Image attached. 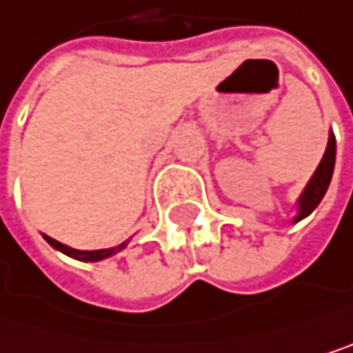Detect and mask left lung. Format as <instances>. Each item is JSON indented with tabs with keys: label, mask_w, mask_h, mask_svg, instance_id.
Listing matches in <instances>:
<instances>
[{
	"label": "left lung",
	"mask_w": 353,
	"mask_h": 353,
	"mask_svg": "<svg viewBox=\"0 0 353 353\" xmlns=\"http://www.w3.org/2000/svg\"><path fill=\"white\" fill-rule=\"evenodd\" d=\"M334 155H337V141H334V134L328 132V145L326 151L322 155V160L316 168V172L312 174V179L307 181L305 189L301 191V196L296 200V214L292 216V223H299L301 219L310 216L316 206L322 202L324 193L330 185L332 179V170H334Z\"/></svg>",
	"instance_id": "obj_1"
}]
</instances>
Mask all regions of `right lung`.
<instances>
[{"label": "right lung", "mask_w": 353, "mask_h": 353, "mask_svg": "<svg viewBox=\"0 0 353 353\" xmlns=\"http://www.w3.org/2000/svg\"><path fill=\"white\" fill-rule=\"evenodd\" d=\"M43 240L52 246V248H57L61 250L63 254L71 256V259H77V261H83V263H97V261H103V259H109L113 254H117L119 250H124L128 246V242H121L119 246H113V248H103V250H77V248H71L67 244H61L59 240L54 238H50V236H43Z\"/></svg>", "instance_id": "add662e5"}]
</instances>
